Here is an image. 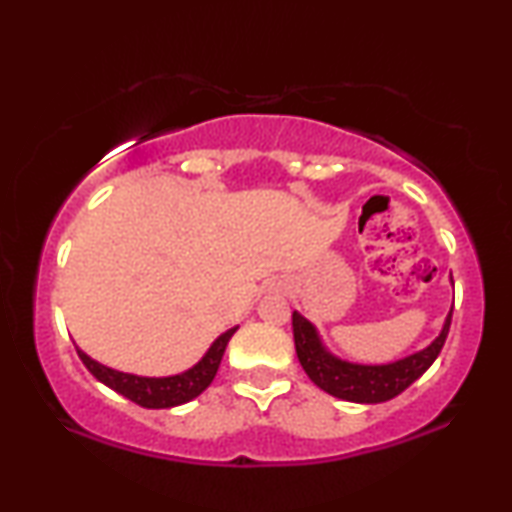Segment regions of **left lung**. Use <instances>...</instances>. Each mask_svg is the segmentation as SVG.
<instances>
[{
    "label": "left lung",
    "instance_id": "8db88e82",
    "mask_svg": "<svg viewBox=\"0 0 512 512\" xmlns=\"http://www.w3.org/2000/svg\"><path fill=\"white\" fill-rule=\"evenodd\" d=\"M450 321L452 310L447 312L445 324L431 345L398 361L375 363V366L373 363L345 361L328 352L321 342L317 326L300 312H293V340H296L300 366L326 394L352 403H384L408 389L431 368V363L438 359L440 349L445 345L447 333H450Z\"/></svg>",
    "mask_w": 512,
    "mask_h": 512
}]
</instances>
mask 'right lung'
Masks as SVG:
<instances>
[{
	"mask_svg": "<svg viewBox=\"0 0 512 512\" xmlns=\"http://www.w3.org/2000/svg\"><path fill=\"white\" fill-rule=\"evenodd\" d=\"M235 331L237 326L228 328L226 333H221L193 368H188L179 375H167V377H144V375L123 373V370H114L104 366L100 361L90 359V356L79 347H76V352H79L81 361L86 363V368L97 377V380L107 384L109 389L118 391L121 396L130 398L132 403L142 405V408H153V410L174 408V405L193 401L195 396H200L202 391L212 384L216 370L221 366L223 352H226L228 347V340L233 338Z\"/></svg>",
	"mask_w": 512,
	"mask_h": 512,
	"instance_id": "obj_1",
	"label": "right lung"
}]
</instances>
